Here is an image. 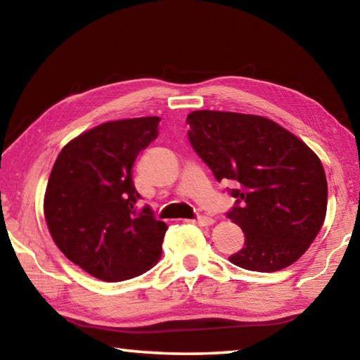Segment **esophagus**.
Masks as SVG:
<instances>
[{
	"label": "esophagus",
	"instance_id": "obj_1",
	"mask_svg": "<svg viewBox=\"0 0 360 360\" xmlns=\"http://www.w3.org/2000/svg\"><path fill=\"white\" fill-rule=\"evenodd\" d=\"M193 222L198 224V225H203V227H208V225L214 224V219L210 217V216H198Z\"/></svg>",
	"mask_w": 360,
	"mask_h": 360
}]
</instances>
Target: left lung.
Returning <instances> with one entry per match:
<instances>
[{
  "label": "left lung",
  "mask_w": 360,
  "mask_h": 360,
  "mask_svg": "<svg viewBox=\"0 0 360 360\" xmlns=\"http://www.w3.org/2000/svg\"><path fill=\"white\" fill-rule=\"evenodd\" d=\"M188 141L217 182L231 181L225 212L245 233L229 260L251 271H278L314 241L327 211L319 157L276 122L252 114L193 111Z\"/></svg>",
  "instance_id": "8db88e82"
}]
</instances>
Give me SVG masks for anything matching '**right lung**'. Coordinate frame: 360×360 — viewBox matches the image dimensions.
Returning a JSON list of instances; mask_svg holds the SVG:
<instances>
[{"mask_svg":"<svg viewBox=\"0 0 360 360\" xmlns=\"http://www.w3.org/2000/svg\"><path fill=\"white\" fill-rule=\"evenodd\" d=\"M160 117L106 122L60 152L49 176L44 216L72 264L108 283L143 275L160 259L167 224L141 195L131 169L158 136Z\"/></svg>","mask_w":360,"mask_h":360,"instance_id":"obj_1","label":"right lung"}]
</instances>
